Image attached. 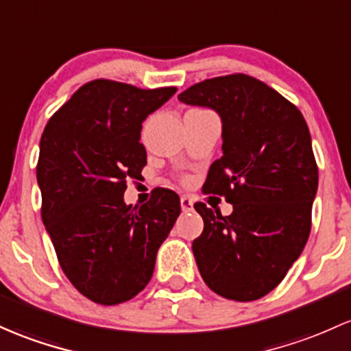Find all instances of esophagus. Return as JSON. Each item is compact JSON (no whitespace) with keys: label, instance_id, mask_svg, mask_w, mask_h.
<instances>
[{"label":"esophagus","instance_id":"1","mask_svg":"<svg viewBox=\"0 0 351 351\" xmlns=\"http://www.w3.org/2000/svg\"><path fill=\"white\" fill-rule=\"evenodd\" d=\"M180 205H182V210L186 213V211L193 210V199H191L190 196H182V198H180Z\"/></svg>","mask_w":351,"mask_h":351}]
</instances>
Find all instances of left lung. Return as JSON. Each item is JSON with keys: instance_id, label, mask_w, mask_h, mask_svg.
I'll use <instances>...</instances> for the list:
<instances>
[{"instance_id": "left-lung-1", "label": "left lung", "mask_w": 351, "mask_h": 351, "mask_svg": "<svg viewBox=\"0 0 351 351\" xmlns=\"http://www.w3.org/2000/svg\"><path fill=\"white\" fill-rule=\"evenodd\" d=\"M178 99L221 118L223 156L203 191L233 205L221 217L195 203L205 221L191 246L196 265L215 293L253 302L282 283L310 237L318 167L306 121L278 91L241 73L196 83Z\"/></svg>"}]
</instances>
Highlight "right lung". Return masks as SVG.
I'll return each instance as SVG.
<instances>
[{
	"instance_id": "right-lung-1",
	"label": "right lung",
	"mask_w": 351,
	"mask_h": 351,
	"mask_svg": "<svg viewBox=\"0 0 351 351\" xmlns=\"http://www.w3.org/2000/svg\"><path fill=\"white\" fill-rule=\"evenodd\" d=\"M175 93V86L141 90L95 80L41 134V218L64 275L99 305L128 302L143 290L182 211L178 195L167 188H156L140 208L123 199L126 182L140 178L146 165L141 125Z\"/></svg>"
}]
</instances>
